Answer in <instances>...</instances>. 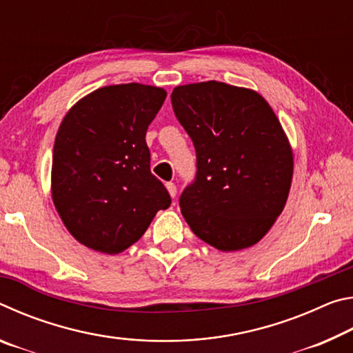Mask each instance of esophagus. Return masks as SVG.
Masks as SVG:
<instances>
[{"mask_svg": "<svg viewBox=\"0 0 353 353\" xmlns=\"http://www.w3.org/2000/svg\"><path fill=\"white\" fill-rule=\"evenodd\" d=\"M166 190H168V193L171 194V198H176V194H177V188H176V185L172 183V182H168L166 183Z\"/></svg>", "mask_w": 353, "mask_h": 353, "instance_id": "34e87169", "label": "esophagus"}]
</instances>
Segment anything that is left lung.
Wrapping results in <instances>:
<instances>
[{"instance_id": "left-lung-1", "label": "left lung", "mask_w": 353, "mask_h": 353, "mask_svg": "<svg viewBox=\"0 0 353 353\" xmlns=\"http://www.w3.org/2000/svg\"><path fill=\"white\" fill-rule=\"evenodd\" d=\"M196 149V177L179 205L190 229L224 252L254 246L288 199L292 151L282 124L254 90L208 81L171 93Z\"/></svg>"}]
</instances>
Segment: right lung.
Masks as SVG:
<instances>
[{
    "instance_id": "right-lung-1",
    "label": "right lung",
    "mask_w": 353,
    "mask_h": 353,
    "mask_svg": "<svg viewBox=\"0 0 353 353\" xmlns=\"http://www.w3.org/2000/svg\"><path fill=\"white\" fill-rule=\"evenodd\" d=\"M165 98L163 88L119 83L87 94L65 115L52 151V202L83 246L123 252L170 207L145 140Z\"/></svg>"
}]
</instances>
